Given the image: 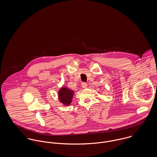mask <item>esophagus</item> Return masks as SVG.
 <instances>
[{
	"label": "esophagus",
	"instance_id": "34e87169",
	"mask_svg": "<svg viewBox=\"0 0 157 157\" xmlns=\"http://www.w3.org/2000/svg\"><path fill=\"white\" fill-rule=\"evenodd\" d=\"M82 88H87V86H88V85L86 84V83L83 82V83H82Z\"/></svg>",
	"mask_w": 157,
	"mask_h": 157
}]
</instances>
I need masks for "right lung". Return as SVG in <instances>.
Masks as SVG:
<instances>
[{
	"instance_id": "right-lung-1",
	"label": "right lung",
	"mask_w": 157,
	"mask_h": 157,
	"mask_svg": "<svg viewBox=\"0 0 157 157\" xmlns=\"http://www.w3.org/2000/svg\"><path fill=\"white\" fill-rule=\"evenodd\" d=\"M74 90H69L66 86L62 87L58 92V97L60 103L65 106H69L74 95Z\"/></svg>"
}]
</instances>
